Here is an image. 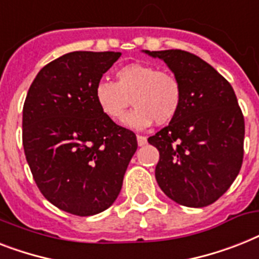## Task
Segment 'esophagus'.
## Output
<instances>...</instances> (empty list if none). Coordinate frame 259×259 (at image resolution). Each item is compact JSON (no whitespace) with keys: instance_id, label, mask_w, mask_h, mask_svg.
Masks as SVG:
<instances>
[{"instance_id":"1","label":"esophagus","mask_w":259,"mask_h":259,"mask_svg":"<svg viewBox=\"0 0 259 259\" xmlns=\"http://www.w3.org/2000/svg\"><path fill=\"white\" fill-rule=\"evenodd\" d=\"M137 142H138V146H144V145L148 144V140L144 136H137Z\"/></svg>"}]
</instances>
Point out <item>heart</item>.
Masks as SVG:
<instances>
[{
	"mask_svg": "<svg viewBox=\"0 0 259 259\" xmlns=\"http://www.w3.org/2000/svg\"><path fill=\"white\" fill-rule=\"evenodd\" d=\"M94 98L100 110L114 122H122L133 104L136 109L126 117L125 123L133 129H145L153 122L166 125L177 117L182 86L169 71L129 64L115 71V82H97Z\"/></svg>",
	"mask_w": 259,
	"mask_h": 259,
	"instance_id": "obj_1",
	"label": "heart"
}]
</instances>
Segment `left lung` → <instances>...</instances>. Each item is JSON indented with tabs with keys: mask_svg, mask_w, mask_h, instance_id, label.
<instances>
[{
	"mask_svg": "<svg viewBox=\"0 0 259 259\" xmlns=\"http://www.w3.org/2000/svg\"><path fill=\"white\" fill-rule=\"evenodd\" d=\"M145 53L161 58L182 86L177 117L148 138L159 151L155 180L180 205H211L242 166L245 119L234 90L195 54L178 49Z\"/></svg>",
	"mask_w": 259,
	"mask_h": 259,
	"instance_id": "1",
	"label": "left lung"
}]
</instances>
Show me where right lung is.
Masks as SVG:
<instances>
[{"mask_svg":"<svg viewBox=\"0 0 259 259\" xmlns=\"http://www.w3.org/2000/svg\"><path fill=\"white\" fill-rule=\"evenodd\" d=\"M119 52H71L39 70L22 111V144L44 197L88 217L113 205L137 137L100 110L94 88Z\"/></svg>","mask_w":259,"mask_h":259,"instance_id":"1","label":"right lung"}]
</instances>
